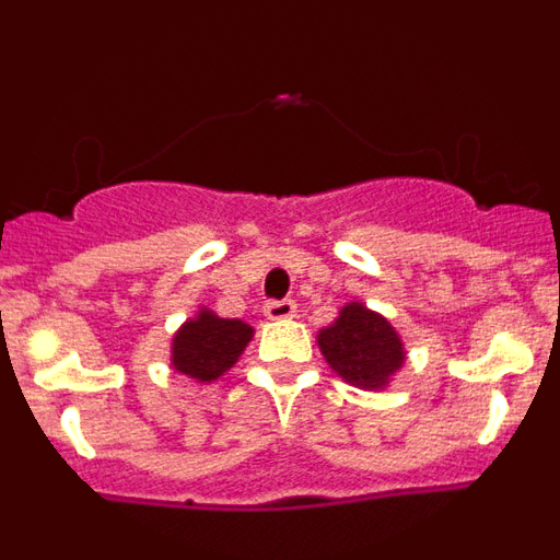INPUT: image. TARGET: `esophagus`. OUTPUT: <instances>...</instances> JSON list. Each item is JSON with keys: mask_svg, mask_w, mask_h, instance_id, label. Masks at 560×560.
Returning a JSON list of instances; mask_svg holds the SVG:
<instances>
[{"mask_svg": "<svg viewBox=\"0 0 560 560\" xmlns=\"http://www.w3.org/2000/svg\"><path fill=\"white\" fill-rule=\"evenodd\" d=\"M264 314L269 319H291L296 314V303L294 300H269L264 305Z\"/></svg>", "mask_w": 560, "mask_h": 560, "instance_id": "esophagus-1", "label": "esophagus"}]
</instances>
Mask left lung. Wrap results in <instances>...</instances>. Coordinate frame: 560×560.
<instances>
[{"label":"left lung","instance_id":"8db88e82","mask_svg":"<svg viewBox=\"0 0 560 560\" xmlns=\"http://www.w3.org/2000/svg\"><path fill=\"white\" fill-rule=\"evenodd\" d=\"M319 350L341 378L361 389L387 387L404 364V348L393 325L364 305L350 303L339 319L319 334Z\"/></svg>","mask_w":560,"mask_h":560}]
</instances>
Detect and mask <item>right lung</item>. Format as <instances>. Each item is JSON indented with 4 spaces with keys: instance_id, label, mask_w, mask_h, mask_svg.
Returning <instances> with one entry per match:
<instances>
[{
    "instance_id": "add662e5",
    "label": "right lung",
    "mask_w": 560,
    "mask_h": 560,
    "mask_svg": "<svg viewBox=\"0 0 560 560\" xmlns=\"http://www.w3.org/2000/svg\"><path fill=\"white\" fill-rule=\"evenodd\" d=\"M252 328L241 319H219L201 311L173 339V368L199 381H215L244 353Z\"/></svg>"
}]
</instances>
